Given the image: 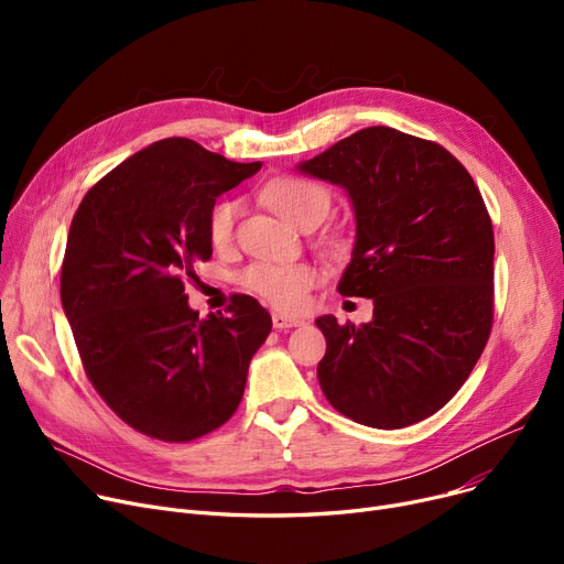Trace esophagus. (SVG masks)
I'll list each match as a JSON object with an SVG mask.
<instances>
[{
  "label": "esophagus",
  "mask_w": 564,
  "mask_h": 564,
  "mask_svg": "<svg viewBox=\"0 0 564 564\" xmlns=\"http://www.w3.org/2000/svg\"><path fill=\"white\" fill-rule=\"evenodd\" d=\"M272 324H274V329L283 332V329H292V327H302L304 319L285 315V313H272Z\"/></svg>",
  "instance_id": "34e87169"
}]
</instances>
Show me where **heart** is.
<instances>
[{
  "label": "heart",
  "instance_id": "heart-1",
  "mask_svg": "<svg viewBox=\"0 0 564 564\" xmlns=\"http://www.w3.org/2000/svg\"><path fill=\"white\" fill-rule=\"evenodd\" d=\"M262 196L274 213L300 228L311 219L322 221L332 205L327 189L297 175L276 177L274 183L267 185ZM237 210L240 207L235 200H221L213 207L207 230H210V242L217 249L232 240ZM317 279V270L308 262H256L242 274V285L276 308L294 311L306 302V294Z\"/></svg>",
  "mask_w": 564,
  "mask_h": 564
}]
</instances>
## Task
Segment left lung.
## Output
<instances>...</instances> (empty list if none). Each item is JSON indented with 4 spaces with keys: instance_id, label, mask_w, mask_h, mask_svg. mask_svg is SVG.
Returning a JSON list of instances; mask_svg holds the SVG:
<instances>
[{
    "instance_id": "8db88e82",
    "label": "left lung",
    "mask_w": 564,
    "mask_h": 564,
    "mask_svg": "<svg viewBox=\"0 0 564 564\" xmlns=\"http://www.w3.org/2000/svg\"><path fill=\"white\" fill-rule=\"evenodd\" d=\"M354 205L357 245L338 283L372 322L315 319L327 338L322 393L377 430L419 423L462 389L494 324V228L480 189L446 148L375 126L302 162Z\"/></svg>"
}]
</instances>
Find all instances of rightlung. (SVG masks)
<instances>
[{"label": "right lung", "instance_id": "obj_1", "mask_svg": "<svg viewBox=\"0 0 564 564\" xmlns=\"http://www.w3.org/2000/svg\"><path fill=\"white\" fill-rule=\"evenodd\" d=\"M260 166L162 139L111 169L73 217L62 304L79 359L107 406L145 436L185 443L221 427L272 332L249 294L205 319L185 294L194 262L213 256L217 196Z\"/></svg>", "mask_w": 564, "mask_h": 564}]
</instances>
